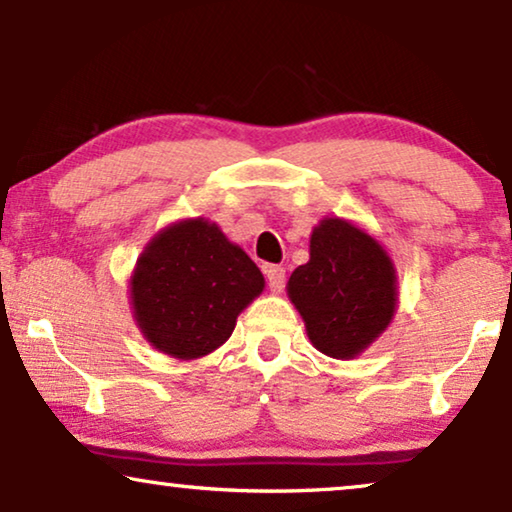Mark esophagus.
Here are the masks:
<instances>
[{"label": "esophagus", "mask_w": 512, "mask_h": 512, "mask_svg": "<svg viewBox=\"0 0 512 512\" xmlns=\"http://www.w3.org/2000/svg\"><path fill=\"white\" fill-rule=\"evenodd\" d=\"M265 277H268V286L272 293H282L286 284V270L282 265H268L265 268Z\"/></svg>", "instance_id": "obj_1"}]
</instances>
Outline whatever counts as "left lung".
Masks as SVG:
<instances>
[{"mask_svg": "<svg viewBox=\"0 0 512 512\" xmlns=\"http://www.w3.org/2000/svg\"><path fill=\"white\" fill-rule=\"evenodd\" d=\"M307 338L331 359H356L387 331L398 307L387 249L356 223L326 216L310 235V261L286 284Z\"/></svg>", "mask_w": 512, "mask_h": 512, "instance_id": "1", "label": "left lung"}]
</instances>
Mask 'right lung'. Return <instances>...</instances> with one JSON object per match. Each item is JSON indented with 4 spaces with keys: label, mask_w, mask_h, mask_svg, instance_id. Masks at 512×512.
Masks as SVG:
<instances>
[{
    "label": "right lung",
    "mask_w": 512,
    "mask_h": 512,
    "mask_svg": "<svg viewBox=\"0 0 512 512\" xmlns=\"http://www.w3.org/2000/svg\"><path fill=\"white\" fill-rule=\"evenodd\" d=\"M130 305L144 340L191 361L212 354L265 289L244 249L209 219H181L151 237L130 275Z\"/></svg>",
    "instance_id": "add662e5"
}]
</instances>
